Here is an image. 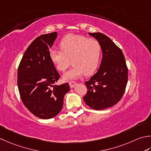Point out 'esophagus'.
<instances>
[{
    "label": "esophagus",
    "mask_w": 151,
    "mask_h": 151,
    "mask_svg": "<svg viewBox=\"0 0 151 151\" xmlns=\"http://www.w3.org/2000/svg\"><path fill=\"white\" fill-rule=\"evenodd\" d=\"M69 85H70V88H74L75 86V85H76V82H74V81H70L69 82Z\"/></svg>",
    "instance_id": "obj_1"
}]
</instances>
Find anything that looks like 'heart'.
Returning <instances> with one entry per match:
<instances>
[{
  "instance_id": "b5f03b06",
  "label": "heart",
  "mask_w": 151,
  "mask_h": 151,
  "mask_svg": "<svg viewBox=\"0 0 151 151\" xmlns=\"http://www.w3.org/2000/svg\"><path fill=\"white\" fill-rule=\"evenodd\" d=\"M61 50H50V58L56 69L64 72L70 65L72 69L65 74L67 81L78 78L84 73L90 76L96 71L101 57V46L95 38L84 35L68 34L59 43Z\"/></svg>"
}]
</instances>
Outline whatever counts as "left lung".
I'll list each match as a JSON object with an SVG mask.
<instances>
[{"label":"left lung","instance_id":"1","mask_svg":"<svg viewBox=\"0 0 151 151\" xmlns=\"http://www.w3.org/2000/svg\"><path fill=\"white\" fill-rule=\"evenodd\" d=\"M89 35L99 41L103 58L97 72L85 82L86 104L95 110L112 107L122 98L128 83V67L122 50L111 38L101 32Z\"/></svg>","mask_w":151,"mask_h":151}]
</instances>
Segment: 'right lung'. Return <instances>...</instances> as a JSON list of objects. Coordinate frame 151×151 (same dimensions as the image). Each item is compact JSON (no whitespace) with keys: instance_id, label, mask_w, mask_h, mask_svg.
<instances>
[{"instance_id":"right-lung-1","label":"right lung","mask_w":151,"mask_h":151,"mask_svg":"<svg viewBox=\"0 0 151 151\" xmlns=\"http://www.w3.org/2000/svg\"><path fill=\"white\" fill-rule=\"evenodd\" d=\"M57 32L40 35L32 41L23 54L17 69L20 97L27 109L40 119H50L62 109L69 91L68 83L55 84L60 75L50 60V48Z\"/></svg>"}]
</instances>
